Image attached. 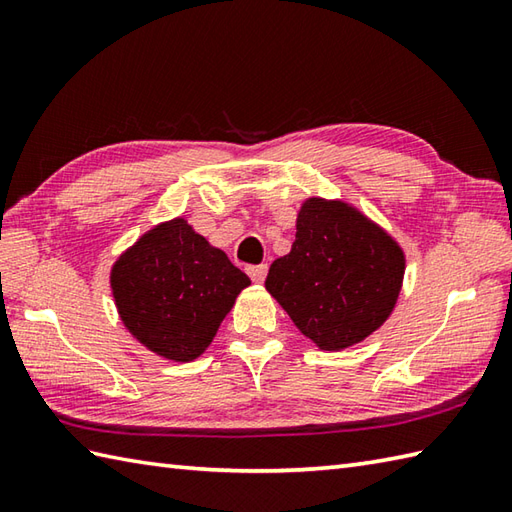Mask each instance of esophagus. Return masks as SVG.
<instances>
[{"instance_id": "34e87169", "label": "esophagus", "mask_w": 512, "mask_h": 512, "mask_svg": "<svg viewBox=\"0 0 512 512\" xmlns=\"http://www.w3.org/2000/svg\"><path fill=\"white\" fill-rule=\"evenodd\" d=\"M246 273H248V277L255 281V284H264V279H266V273H268V266L266 264H259V266H248L246 268Z\"/></svg>"}]
</instances>
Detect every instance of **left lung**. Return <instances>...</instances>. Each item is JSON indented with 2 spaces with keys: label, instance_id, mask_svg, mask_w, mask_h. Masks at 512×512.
<instances>
[{
  "label": "left lung",
  "instance_id": "1",
  "mask_svg": "<svg viewBox=\"0 0 512 512\" xmlns=\"http://www.w3.org/2000/svg\"><path fill=\"white\" fill-rule=\"evenodd\" d=\"M290 253L273 262L266 290L323 352L365 341L396 308L405 250L358 206L310 195L297 211Z\"/></svg>",
  "mask_w": 512,
  "mask_h": 512
}]
</instances>
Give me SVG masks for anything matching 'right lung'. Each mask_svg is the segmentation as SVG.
<instances>
[{"mask_svg": "<svg viewBox=\"0 0 512 512\" xmlns=\"http://www.w3.org/2000/svg\"><path fill=\"white\" fill-rule=\"evenodd\" d=\"M248 286L246 273L184 215L149 228L110 270L125 330L149 352L176 363H191L206 352Z\"/></svg>", "mask_w": 512, "mask_h": 512, "instance_id": "obj_1", "label": "right lung"}]
</instances>
